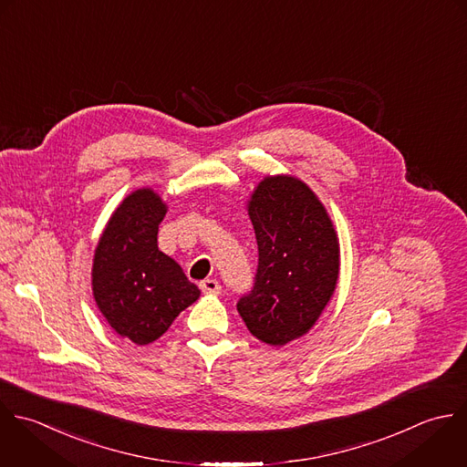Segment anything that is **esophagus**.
I'll return each instance as SVG.
<instances>
[{
	"label": "esophagus",
	"instance_id": "34e87169",
	"mask_svg": "<svg viewBox=\"0 0 467 467\" xmlns=\"http://www.w3.org/2000/svg\"><path fill=\"white\" fill-rule=\"evenodd\" d=\"M200 289L207 295H220L222 293V285L214 278H207V280L200 282Z\"/></svg>",
	"mask_w": 467,
	"mask_h": 467
}]
</instances>
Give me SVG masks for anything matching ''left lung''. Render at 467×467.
Listing matches in <instances>:
<instances>
[{"label":"left lung","mask_w":467,"mask_h":467,"mask_svg":"<svg viewBox=\"0 0 467 467\" xmlns=\"http://www.w3.org/2000/svg\"><path fill=\"white\" fill-rule=\"evenodd\" d=\"M258 244L253 291L238 313L260 342L282 348L311 331L333 298L340 244L315 191L296 176H265L247 200Z\"/></svg>","instance_id":"8db88e82"}]
</instances>
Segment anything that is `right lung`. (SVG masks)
<instances>
[{
	"mask_svg": "<svg viewBox=\"0 0 467 467\" xmlns=\"http://www.w3.org/2000/svg\"><path fill=\"white\" fill-rule=\"evenodd\" d=\"M165 213L156 191H132L110 214L94 249V302L114 333L136 346L158 340L200 298L183 269L158 249Z\"/></svg>",
	"mask_w": 467,
	"mask_h": 467,
	"instance_id": "obj_1",
	"label": "right lung"
}]
</instances>
